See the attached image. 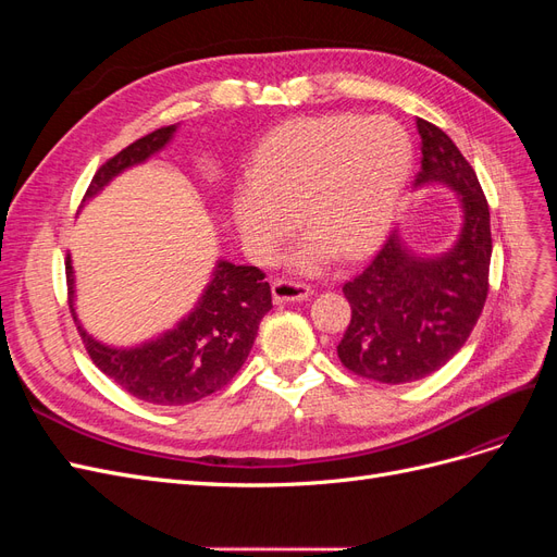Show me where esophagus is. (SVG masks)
<instances>
[{"label": "esophagus", "mask_w": 557, "mask_h": 557, "mask_svg": "<svg viewBox=\"0 0 557 557\" xmlns=\"http://www.w3.org/2000/svg\"><path fill=\"white\" fill-rule=\"evenodd\" d=\"M272 293H274V299L278 301H297V299H307L311 295V285L293 281V278H274Z\"/></svg>", "instance_id": "obj_1"}]
</instances>
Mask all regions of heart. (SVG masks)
Instances as JSON below:
<instances>
[{"mask_svg":"<svg viewBox=\"0 0 557 557\" xmlns=\"http://www.w3.org/2000/svg\"><path fill=\"white\" fill-rule=\"evenodd\" d=\"M404 132L385 117H305L269 137L234 193L232 211L252 258L278 256L297 225L311 234L295 262L315 269L336 252L356 260L374 250L393 223L409 174Z\"/></svg>","mask_w":557,"mask_h":557,"instance_id":"obj_1","label":"heart"}]
</instances>
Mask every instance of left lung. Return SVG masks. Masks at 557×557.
<instances>
[{
  "instance_id": "left-lung-1",
  "label": "left lung",
  "mask_w": 557,
  "mask_h": 557,
  "mask_svg": "<svg viewBox=\"0 0 557 557\" xmlns=\"http://www.w3.org/2000/svg\"><path fill=\"white\" fill-rule=\"evenodd\" d=\"M416 127L423 141L416 185L446 183L460 195L465 223L440 258H416L391 234L374 260L344 283L350 323L336 356L348 372L387 385L442 369L469 339L491 288V211L476 172L446 132L423 117Z\"/></svg>"
}]
</instances>
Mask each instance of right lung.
Returning <instances> with one entry per match:
<instances>
[{
  "instance_id": "add662e5",
  "label": "right lung",
  "mask_w": 557,
  "mask_h": 557,
  "mask_svg": "<svg viewBox=\"0 0 557 557\" xmlns=\"http://www.w3.org/2000/svg\"><path fill=\"white\" fill-rule=\"evenodd\" d=\"M176 125L146 134L109 158L92 176L83 201L97 195L127 166L144 162L172 139ZM66 285L74 293L72 260L66 258ZM272 309V288L258 267L218 262L213 281L195 311L160 339L137 348H111L95 342L78 325L90 360L125 393L158 407H183L223 387L246 362L260 320ZM74 311V309H72ZM76 320V318H74Z\"/></svg>"
}]
</instances>
